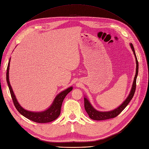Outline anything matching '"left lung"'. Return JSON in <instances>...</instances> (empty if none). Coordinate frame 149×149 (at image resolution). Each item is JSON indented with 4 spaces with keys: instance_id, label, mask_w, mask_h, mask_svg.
<instances>
[{
    "instance_id": "left-lung-1",
    "label": "left lung",
    "mask_w": 149,
    "mask_h": 149,
    "mask_svg": "<svg viewBox=\"0 0 149 149\" xmlns=\"http://www.w3.org/2000/svg\"><path fill=\"white\" fill-rule=\"evenodd\" d=\"M130 45L131 47V48L132 49V50L133 51L134 55L135 58V61H136V72H135V75L134 77L132 86L131 91L130 93V94L128 95V97L126 98V100L122 102V104H120L119 107H118L116 109H114L113 110L108 111H100L97 110L96 109H95L93 107V106L92 105H91L90 101L86 98V97L85 96V97H84L85 109L89 115V117L91 119H92L93 120H106V119H109L115 118L123 110V109L126 107L127 106V105L129 104L130 101L133 98V96L135 93V88H136V77H137V75H138V73H139V63H138V60H137V58H136L133 45L131 43H130Z\"/></svg>"
}]
</instances>
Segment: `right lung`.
Segmentation results:
<instances>
[{"label":"right lung","mask_w":149,"mask_h":149,"mask_svg":"<svg viewBox=\"0 0 149 149\" xmlns=\"http://www.w3.org/2000/svg\"><path fill=\"white\" fill-rule=\"evenodd\" d=\"M10 61V58L9 59L7 67L6 81L14 106L16 107L17 110L18 111V112L28 119L37 123H48L52 122L55 120L56 118H58L61 113V108L63 100L65 96L73 89V87L71 86L68 88L57 95L54 100L52 104L47 110L42 111H31L27 110L23 107H22L19 104V102H18L17 99L16 98V97L14 93L13 89L10 86L9 78Z\"/></svg>","instance_id":"right-lung-1"}]
</instances>
